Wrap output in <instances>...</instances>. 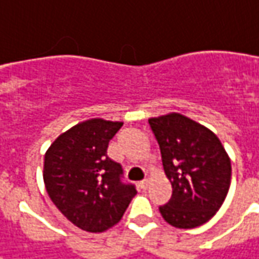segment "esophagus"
<instances>
[{
  "mask_svg": "<svg viewBox=\"0 0 259 259\" xmlns=\"http://www.w3.org/2000/svg\"><path fill=\"white\" fill-rule=\"evenodd\" d=\"M148 184H150V181H148L147 178H146V180L140 181V188H142V189H147Z\"/></svg>",
  "mask_w": 259,
  "mask_h": 259,
  "instance_id": "34e87169",
  "label": "esophagus"
}]
</instances>
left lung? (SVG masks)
<instances>
[{"label":"left lung","mask_w":259,"mask_h":259,"mask_svg":"<svg viewBox=\"0 0 259 259\" xmlns=\"http://www.w3.org/2000/svg\"><path fill=\"white\" fill-rule=\"evenodd\" d=\"M148 124L172 185L161 216L178 229L209 222L223 205L231 180L230 158L218 136L180 113L151 117Z\"/></svg>","instance_id":"left-lung-1"}]
</instances>
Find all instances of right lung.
Wrapping results in <instances>:
<instances>
[{"instance_id":"obj_1","label":"right lung","mask_w":259,"mask_h":259,"mask_svg":"<svg viewBox=\"0 0 259 259\" xmlns=\"http://www.w3.org/2000/svg\"><path fill=\"white\" fill-rule=\"evenodd\" d=\"M122 122L91 119L60 135L45 155L43 180L56 207L81 230L101 233L122 219L136 186L108 146Z\"/></svg>"}]
</instances>
